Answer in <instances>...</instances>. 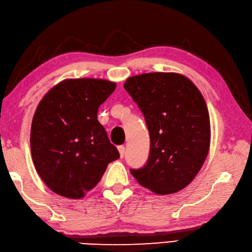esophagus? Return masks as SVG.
Segmentation results:
<instances>
[{
  "instance_id": "esophagus-1",
  "label": "esophagus",
  "mask_w": 252,
  "mask_h": 252,
  "mask_svg": "<svg viewBox=\"0 0 252 252\" xmlns=\"http://www.w3.org/2000/svg\"><path fill=\"white\" fill-rule=\"evenodd\" d=\"M119 151H120L121 158L124 157V155H125V147H124V146H120V147H119Z\"/></svg>"
}]
</instances>
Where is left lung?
I'll return each mask as SVG.
<instances>
[{
    "label": "left lung",
    "mask_w": 252,
    "mask_h": 252,
    "mask_svg": "<svg viewBox=\"0 0 252 252\" xmlns=\"http://www.w3.org/2000/svg\"><path fill=\"white\" fill-rule=\"evenodd\" d=\"M124 88L141 110L150 135L148 161L141 168L130 169L131 175L158 194L182 190L209 153L210 116L201 92L176 73L129 77Z\"/></svg>",
    "instance_id": "obj_1"
}]
</instances>
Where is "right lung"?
I'll use <instances>...</instances> for the list:
<instances>
[{"mask_svg":"<svg viewBox=\"0 0 252 252\" xmlns=\"http://www.w3.org/2000/svg\"><path fill=\"white\" fill-rule=\"evenodd\" d=\"M115 88L104 79H65L40 101L30 132L32 156L41 179L60 196L83 198L120 158L96 117Z\"/></svg>","mask_w":252,"mask_h":252,"instance_id":"1","label":"right lung"}]
</instances>
